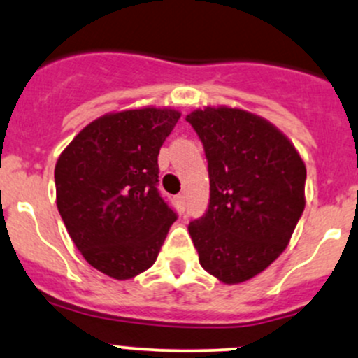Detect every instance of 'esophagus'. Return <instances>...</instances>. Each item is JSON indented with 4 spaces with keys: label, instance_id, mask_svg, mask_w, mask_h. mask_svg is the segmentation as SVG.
I'll return each instance as SVG.
<instances>
[{
    "label": "esophagus",
    "instance_id": "esophagus-1",
    "mask_svg": "<svg viewBox=\"0 0 358 358\" xmlns=\"http://www.w3.org/2000/svg\"><path fill=\"white\" fill-rule=\"evenodd\" d=\"M178 205H179V208H180V211H184L186 210V196L184 194H178Z\"/></svg>",
    "mask_w": 358,
    "mask_h": 358
}]
</instances>
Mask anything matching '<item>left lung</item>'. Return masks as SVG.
<instances>
[{
  "instance_id": "obj_1",
  "label": "left lung",
  "mask_w": 358,
  "mask_h": 358,
  "mask_svg": "<svg viewBox=\"0 0 358 358\" xmlns=\"http://www.w3.org/2000/svg\"><path fill=\"white\" fill-rule=\"evenodd\" d=\"M208 160L210 205L187 227L199 264L227 285L248 282L290 242L306 206V164L264 117L236 107L187 114Z\"/></svg>"
}]
</instances>
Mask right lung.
I'll return each instance as SVG.
<instances>
[{
    "mask_svg": "<svg viewBox=\"0 0 358 358\" xmlns=\"http://www.w3.org/2000/svg\"><path fill=\"white\" fill-rule=\"evenodd\" d=\"M179 117L171 107L106 114L57 159L61 218L87 263L110 278L148 270L178 218L157 184L160 147Z\"/></svg>",
    "mask_w": 358,
    "mask_h": 358,
    "instance_id": "right-lung-1",
    "label": "right lung"
}]
</instances>
